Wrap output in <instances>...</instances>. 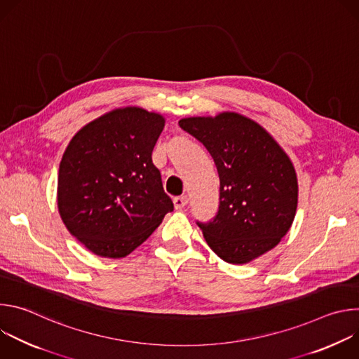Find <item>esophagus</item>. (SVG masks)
Listing matches in <instances>:
<instances>
[{
  "label": "esophagus",
  "instance_id": "1",
  "mask_svg": "<svg viewBox=\"0 0 359 359\" xmlns=\"http://www.w3.org/2000/svg\"><path fill=\"white\" fill-rule=\"evenodd\" d=\"M173 203H175V208L176 209H183L184 206H187L189 197L187 196H177V197L173 198Z\"/></svg>",
  "mask_w": 359,
  "mask_h": 359
}]
</instances>
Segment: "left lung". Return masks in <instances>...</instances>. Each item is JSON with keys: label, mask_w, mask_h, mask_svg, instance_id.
Instances as JSON below:
<instances>
[{"label": "left lung", "mask_w": 359, "mask_h": 359, "mask_svg": "<svg viewBox=\"0 0 359 359\" xmlns=\"http://www.w3.org/2000/svg\"><path fill=\"white\" fill-rule=\"evenodd\" d=\"M201 142L220 177L216 217L198 223L222 260L247 264L274 248L290 230L298 203L292 162L257 122L236 112L179 121Z\"/></svg>", "instance_id": "1"}]
</instances>
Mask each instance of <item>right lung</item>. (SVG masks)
<instances>
[{
  "mask_svg": "<svg viewBox=\"0 0 359 359\" xmlns=\"http://www.w3.org/2000/svg\"><path fill=\"white\" fill-rule=\"evenodd\" d=\"M165 118L114 109L79 129L58 172V212L68 231L100 257L122 259L173 210L151 151Z\"/></svg>",
  "mask_w": 359,
  "mask_h": 359,
  "instance_id": "add662e5",
  "label": "right lung"
}]
</instances>
